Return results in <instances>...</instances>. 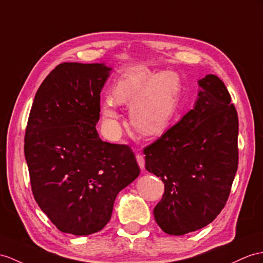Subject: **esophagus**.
I'll use <instances>...</instances> for the list:
<instances>
[{"label": "esophagus", "mask_w": 263, "mask_h": 263, "mask_svg": "<svg viewBox=\"0 0 263 263\" xmlns=\"http://www.w3.org/2000/svg\"><path fill=\"white\" fill-rule=\"evenodd\" d=\"M136 159H137V163L139 165V167L142 171L145 170V158L143 155H140V154H138V155L136 156Z\"/></svg>", "instance_id": "34e87169"}]
</instances>
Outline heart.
Listing matches in <instances>:
<instances>
[{
    "label": "heart",
    "instance_id": "heart-1",
    "mask_svg": "<svg viewBox=\"0 0 263 263\" xmlns=\"http://www.w3.org/2000/svg\"><path fill=\"white\" fill-rule=\"evenodd\" d=\"M181 85L172 72L154 73L144 67L129 69L114 87V97L119 104L130 105V120L144 135H156L170 124L174 116ZM108 126L116 127L118 114L116 102L108 97L101 107Z\"/></svg>",
    "mask_w": 263,
    "mask_h": 263
}]
</instances>
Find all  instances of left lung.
<instances>
[{"label":"left lung","mask_w":263,"mask_h":263,"mask_svg":"<svg viewBox=\"0 0 263 263\" xmlns=\"http://www.w3.org/2000/svg\"><path fill=\"white\" fill-rule=\"evenodd\" d=\"M193 109L148 146L145 167L164 183L154 217L163 231L183 235L220 214L239 164L238 112L223 81L208 74Z\"/></svg>","instance_id":"left-lung-1"}]
</instances>
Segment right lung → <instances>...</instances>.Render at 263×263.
<instances>
[{
  "label": "right lung",
  "instance_id": "1",
  "mask_svg": "<svg viewBox=\"0 0 263 263\" xmlns=\"http://www.w3.org/2000/svg\"><path fill=\"white\" fill-rule=\"evenodd\" d=\"M110 68L63 62L37 89L24 136L32 193L61 232L88 235L109 222L119 192L139 175L128 145L96 129Z\"/></svg>",
  "mask_w": 263,
  "mask_h": 263
}]
</instances>
